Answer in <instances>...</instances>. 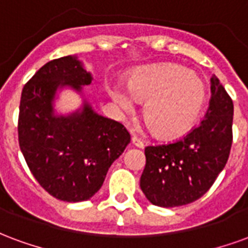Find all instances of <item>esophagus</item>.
Wrapping results in <instances>:
<instances>
[{
    "label": "esophagus",
    "instance_id": "esophagus-1",
    "mask_svg": "<svg viewBox=\"0 0 248 248\" xmlns=\"http://www.w3.org/2000/svg\"><path fill=\"white\" fill-rule=\"evenodd\" d=\"M131 143H133L135 147H140V149H142V147L145 146L143 140H140L138 137H133V138H131Z\"/></svg>",
    "mask_w": 248,
    "mask_h": 248
}]
</instances>
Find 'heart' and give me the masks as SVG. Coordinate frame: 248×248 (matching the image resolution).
I'll list each match as a JSON object with an SVG mask.
<instances>
[{"mask_svg": "<svg viewBox=\"0 0 248 248\" xmlns=\"http://www.w3.org/2000/svg\"><path fill=\"white\" fill-rule=\"evenodd\" d=\"M133 98L145 102L142 115L151 133L161 140L187 134L202 115L207 101L204 82L185 66L159 63L135 71L129 79ZM110 94L124 111L133 108V99L124 87Z\"/></svg>", "mask_w": 248, "mask_h": 248, "instance_id": "obj_1", "label": "heart"}]
</instances>
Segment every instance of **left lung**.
<instances>
[{"label":"left lung","mask_w":248,"mask_h":248,"mask_svg":"<svg viewBox=\"0 0 248 248\" xmlns=\"http://www.w3.org/2000/svg\"><path fill=\"white\" fill-rule=\"evenodd\" d=\"M234 105L217 77L204 119L181 140L145 149L140 188L153 204L178 207L208 191L227 163L232 143Z\"/></svg>","instance_id":"8db88e82"}]
</instances>
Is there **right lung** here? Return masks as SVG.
Listing matches in <instances>:
<instances>
[{"label":"right lung","mask_w":248,"mask_h":248,"mask_svg":"<svg viewBox=\"0 0 248 248\" xmlns=\"http://www.w3.org/2000/svg\"><path fill=\"white\" fill-rule=\"evenodd\" d=\"M93 76L77 56L53 60L24 86L18 140L25 161L41 186L65 202L87 201L102 187L108 169L130 143L124 124L105 118L84 98L73 113L57 114L56 94L82 89Z\"/></svg>","instance_id":"right-lung-1"}]
</instances>
